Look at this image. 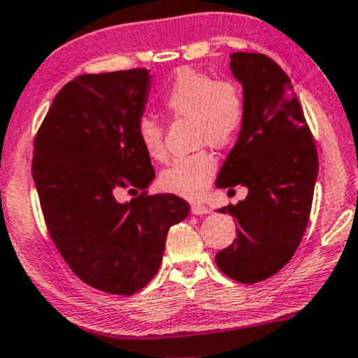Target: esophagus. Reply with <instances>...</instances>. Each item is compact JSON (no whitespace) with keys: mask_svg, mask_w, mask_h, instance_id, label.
<instances>
[{"mask_svg":"<svg viewBox=\"0 0 358 358\" xmlns=\"http://www.w3.org/2000/svg\"><path fill=\"white\" fill-rule=\"evenodd\" d=\"M211 210L205 205H201V203H194V205H192V213L193 215H208Z\"/></svg>","mask_w":358,"mask_h":358,"instance_id":"obj_1","label":"esophagus"}]
</instances>
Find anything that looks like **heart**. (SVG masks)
I'll list each match as a JSON object with an SVG mask.
<instances>
[{"instance_id":"heart-1","label":"heart","mask_w":358,"mask_h":358,"mask_svg":"<svg viewBox=\"0 0 358 358\" xmlns=\"http://www.w3.org/2000/svg\"><path fill=\"white\" fill-rule=\"evenodd\" d=\"M164 107L175 119H189L196 145L223 148L234 142L244 122V96L234 80H215L205 72L182 69L164 96ZM140 145L153 160H165L164 127L152 117L137 125ZM216 173V158L208 152L176 158L160 173L165 192L198 200Z\"/></svg>"}]
</instances>
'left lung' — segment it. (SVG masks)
I'll use <instances>...</instances> for the list:
<instances>
[{"label": "left lung", "instance_id": "1", "mask_svg": "<svg viewBox=\"0 0 358 358\" xmlns=\"http://www.w3.org/2000/svg\"><path fill=\"white\" fill-rule=\"evenodd\" d=\"M244 96L236 145L216 187L248 188L220 208L238 221V238L216 255L221 273L243 284L264 280L291 261L309 223L317 150L287 74L264 54L234 52L229 62Z\"/></svg>", "mask_w": 358, "mask_h": 358}]
</instances>
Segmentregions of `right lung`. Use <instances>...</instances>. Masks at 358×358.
I'll use <instances>...</instances> for the list:
<instances>
[{"label": "right lung", "instance_id": "obj_1", "mask_svg": "<svg viewBox=\"0 0 358 358\" xmlns=\"http://www.w3.org/2000/svg\"><path fill=\"white\" fill-rule=\"evenodd\" d=\"M152 76L147 69L79 76L57 92L34 142L33 176L54 244L80 280L108 294L140 291L157 274L171 226L188 216L176 194L147 189L155 178L140 145Z\"/></svg>", "mask_w": 358, "mask_h": 358}]
</instances>
